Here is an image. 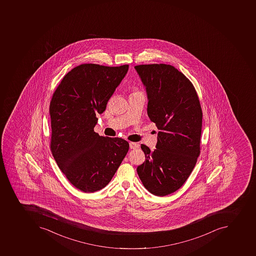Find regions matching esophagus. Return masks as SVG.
I'll list each match as a JSON object with an SVG mask.
<instances>
[{"mask_svg":"<svg viewBox=\"0 0 256 256\" xmlns=\"http://www.w3.org/2000/svg\"><path fill=\"white\" fill-rule=\"evenodd\" d=\"M138 146L139 145L137 142H130V149H137V148H138Z\"/></svg>","mask_w":256,"mask_h":256,"instance_id":"obj_1","label":"esophagus"}]
</instances>
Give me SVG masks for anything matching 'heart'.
<instances>
[{
    "mask_svg": "<svg viewBox=\"0 0 256 256\" xmlns=\"http://www.w3.org/2000/svg\"><path fill=\"white\" fill-rule=\"evenodd\" d=\"M134 93H138V92H134ZM134 93H133V94H134Z\"/></svg>",
    "mask_w": 256,
    "mask_h": 256,
    "instance_id": "obj_1",
    "label": "heart"
}]
</instances>
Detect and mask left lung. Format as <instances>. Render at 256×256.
Wrapping results in <instances>:
<instances>
[{"instance_id": "8db88e82", "label": "left lung", "mask_w": 256, "mask_h": 256, "mask_svg": "<svg viewBox=\"0 0 256 256\" xmlns=\"http://www.w3.org/2000/svg\"><path fill=\"white\" fill-rule=\"evenodd\" d=\"M134 68L146 90L147 114L159 130L154 150L141 145L146 160L138 166V174L148 192L168 196L184 185L200 156V99L190 80L170 64Z\"/></svg>"}]
</instances>
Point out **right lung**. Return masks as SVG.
Here are the masks:
<instances>
[{"mask_svg": "<svg viewBox=\"0 0 256 256\" xmlns=\"http://www.w3.org/2000/svg\"><path fill=\"white\" fill-rule=\"evenodd\" d=\"M128 68L80 64L64 75L52 94L51 152L67 180L84 193L105 188L129 150L124 139L94 130L97 115L105 111Z\"/></svg>", "mask_w": 256, "mask_h": 256, "instance_id": "add662e5", "label": "right lung"}]
</instances>
